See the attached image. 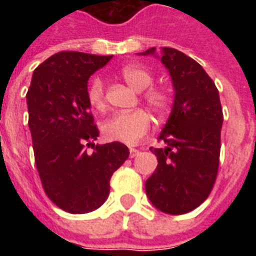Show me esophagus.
Returning <instances> with one entry per match:
<instances>
[{"mask_svg": "<svg viewBox=\"0 0 256 256\" xmlns=\"http://www.w3.org/2000/svg\"><path fill=\"white\" fill-rule=\"evenodd\" d=\"M130 158H134V156L138 154V150H136V148H130Z\"/></svg>", "mask_w": 256, "mask_h": 256, "instance_id": "34e87169", "label": "esophagus"}]
</instances>
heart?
<instances>
[{
  "label": "heart",
  "instance_id": "1",
  "mask_svg": "<svg viewBox=\"0 0 256 256\" xmlns=\"http://www.w3.org/2000/svg\"><path fill=\"white\" fill-rule=\"evenodd\" d=\"M123 80L130 84L134 90L142 92L141 98L150 111L156 115H164L170 111L172 104V94L168 90L158 86H152L154 75L141 66L130 64L119 71ZM88 101L92 108H106V92L102 79L96 76L88 86ZM152 126V120L148 112L144 110H134L130 112H118L101 124V132L108 141L134 145L148 134Z\"/></svg>",
  "mask_w": 256,
  "mask_h": 256
}]
</instances>
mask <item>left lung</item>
Instances as JSON below:
<instances>
[{
    "label": "left lung",
    "mask_w": 256,
    "mask_h": 256,
    "mask_svg": "<svg viewBox=\"0 0 256 256\" xmlns=\"http://www.w3.org/2000/svg\"><path fill=\"white\" fill-rule=\"evenodd\" d=\"M154 53L155 48H150L142 54ZM162 53L176 97L159 137L166 148H150L158 167L145 190L156 208L181 215L198 207L214 188L224 114L214 80L198 62L172 48H163Z\"/></svg>",
    "instance_id": "obj_1"
}]
</instances>
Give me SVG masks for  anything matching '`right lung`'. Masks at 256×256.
I'll list each match as a JSON object with an SVG mask.
<instances>
[{
  "instance_id": "right-lung-1",
  "label": "right lung",
  "mask_w": 256,
  "mask_h": 256,
  "mask_svg": "<svg viewBox=\"0 0 256 256\" xmlns=\"http://www.w3.org/2000/svg\"><path fill=\"white\" fill-rule=\"evenodd\" d=\"M112 56L58 52L40 64L27 92L36 166L46 196L71 214L94 211L110 194V180L128 158L122 142L96 145L88 80ZM86 148L94 150L90 154Z\"/></svg>"
}]
</instances>
